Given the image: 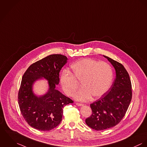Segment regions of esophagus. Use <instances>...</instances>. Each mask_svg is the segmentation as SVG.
<instances>
[{"instance_id":"34e87169","label":"esophagus","mask_w":147,"mask_h":147,"mask_svg":"<svg viewBox=\"0 0 147 147\" xmlns=\"http://www.w3.org/2000/svg\"><path fill=\"white\" fill-rule=\"evenodd\" d=\"M76 104L77 106H80V107H81V106H83V104L78 103V102H76Z\"/></svg>"}]
</instances>
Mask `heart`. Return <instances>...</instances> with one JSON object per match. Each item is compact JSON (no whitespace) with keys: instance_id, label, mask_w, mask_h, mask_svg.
I'll return each mask as SVG.
<instances>
[{"instance_id":"obj_1","label":"heart","mask_w":147,"mask_h":147,"mask_svg":"<svg viewBox=\"0 0 147 147\" xmlns=\"http://www.w3.org/2000/svg\"><path fill=\"white\" fill-rule=\"evenodd\" d=\"M73 74L67 70L62 72L60 78L61 87L69 96L77 90L79 81L82 87L74 95L79 101H87L92 95L99 98L110 88L113 82V71L111 66L105 62H98L91 59H83L71 66Z\"/></svg>"}]
</instances>
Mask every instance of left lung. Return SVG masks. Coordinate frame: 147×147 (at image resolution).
Returning <instances> with one entry per match:
<instances>
[{
	"label": "left lung",
	"mask_w": 147,
	"mask_h": 147,
	"mask_svg": "<svg viewBox=\"0 0 147 147\" xmlns=\"http://www.w3.org/2000/svg\"><path fill=\"white\" fill-rule=\"evenodd\" d=\"M103 56L114 67L116 78L107 94L90 104L92 114L85 121L90 127L97 131L111 128L120 122L132 98L131 82L125 67L108 56Z\"/></svg>",
	"instance_id": "1"
}]
</instances>
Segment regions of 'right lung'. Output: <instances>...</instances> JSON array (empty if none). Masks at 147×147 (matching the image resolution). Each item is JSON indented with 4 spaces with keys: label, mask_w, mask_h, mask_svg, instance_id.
Wrapping results in <instances>:
<instances>
[{
    "label": "right lung",
    "mask_w": 147,
    "mask_h": 147,
    "mask_svg": "<svg viewBox=\"0 0 147 147\" xmlns=\"http://www.w3.org/2000/svg\"><path fill=\"white\" fill-rule=\"evenodd\" d=\"M67 60L62 55H51L32 64L23 75L18 94L19 107L24 118L35 129L55 128L62 120L64 107L73 102L56 89L59 73ZM43 78L48 81L49 89L45 94L38 96L34 94L33 86Z\"/></svg>",
    "instance_id": "1"
}]
</instances>
